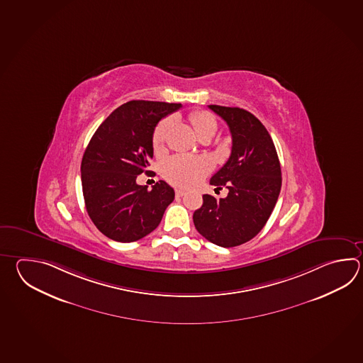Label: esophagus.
I'll use <instances>...</instances> for the list:
<instances>
[{"mask_svg":"<svg viewBox=\"0 0 363 363\" xmlns=\"http://www.w3.org/2000/svg\"><path fill=\"white\" fill-rule=\"evenodd\" d=\"M186 191L185 190H179V189H177L176 190V196H178V198H181V196H184L185 195Z\"/></svg>","mask_w":363,"mask_h":363,"instance_id":"34e87169","label":"esophagus"}]
</instances>
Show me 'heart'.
I'll return each mask as SVG.
<instances>
[{"label":"heart","mask_w":363,"mask_h":363,"mask_svg":"<svg viewBox=\"0 0 363 363\" xmlns=\"http://www.w3.org/2000/svg\"><path fill=\"white\" fill-rule=\"evenodd\" d=\"M189 120L195 129L198 137L203 134L216 133L217 121L216 118L207 111H195L189 115ZM172 125L170 118H164L152 133V147L155 152H160L164 148L167 133ZM212 169V163L204 156L174 155L170 156L163 164V176L178 187H191L199 184Z\"/></svg>","instance_id":"1"}]
</instances>
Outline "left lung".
<instances>
[{
	"label": "left lung",
	"instance_id": "8db88e82",
	"mask_svg": "<svg viewBox=\"0 0 363 363\" xmlns=\"http://www.w3.org/2000/svg\"><path fill=\"white\" fill-rule=\"evenodd\" d=\"M229 125L231 155L211 185L229 194L223 199L203 195L194 225L203 237L223 248L243 245L265 226L281 193V172L273 140L262 123L239 107L211 104Z\"/></svg>",
	"mask_w": 363,
	"mask_h": 363
}]
</instances>
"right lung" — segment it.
<instances>
[{
  "instance_id": "1",
  "label": "right lung",
  "mask_w": 363,
  "mask_h": 363,
  "mask_svg": "<svg viewBox=\"0 0 363 363\" xmlns=\"http://www.w3.org/2000/svg\"><path fill=\"white\" fill-rule=\"evenodd\" d=\"M181 104L130 101L98 126L82 162V194L88 215L106 237L130 243L159 226L174 190L159 181L147 190L137 176L147 173L157 123Z\"/></svg>"
}]
</instances>
